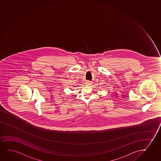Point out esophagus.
<instances>
[{
    "label": "esophagus",
    "mask_w": 161,
    "mask_h": 161,
    "mask_svg": "<svg viewBox=\"0 0 161 161\" xmlns=\"http://www.w3.org/2000/svg\"><path fill=\"white\" fill-rule=\"evenodd\" d=\"M92 84L91 82L90 81H88L86 82V84L87 85H88V86H89V85H91V84Z\"/></svg>",
    "instance_id": "1"
}]
</instances>
